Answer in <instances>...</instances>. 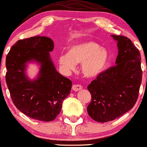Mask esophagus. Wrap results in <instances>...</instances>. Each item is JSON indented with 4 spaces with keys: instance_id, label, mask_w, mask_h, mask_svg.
<instances>
[{
    "instance_id": "esophagus-1",
    "label": "esophagus",
    "mask_w": 147,
    "mask_h": 147,
    "mask_svg": "<svg viewBox=\"0 0 147 147\" xmlns=\"http://www.w3.org/2000/svg\"><path fill=\"white\" fill-rule=\"evenodd\" d=\"M82 88H83V87L79 84H74L73 86H72V89H73V90L74 91L80 90L82 89Z\"/></svg>"
}]
</instances>
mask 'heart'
<instances>
[{"instance_id": "1", "label": "heart", "mask_w": 147, "mask_h": 147, "mask_svg": "<svg viewBox=\"0 0 147 147\" xmlns=\"http://www.w3.org/2000/svg\"><path fill=\"white\" fill-rule=\"evenodd\" d=\"M108 61L107 50L94 42L78 44L69 49V55H61L60 66L66 71L75 69L76 64H82V72L88 78L98 76L105 69Z\"/></svg>"}]
</instances>
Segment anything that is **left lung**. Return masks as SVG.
<instances>
[{
  "label": "left lung",
  "instance_id": "8db88e82",
  "mask_svg": "<svg viewBox=\"0 0 147 147\" xmlns=\"http://www.w3.org/2000/svg\"><path fill=\"white\" fill-rule=\"evenodd\" d=\"M112 37L118 42L116 64L99 74L88 86L92 97L88 113L100 123L113 121L135 106L142 79L138 49L126 36Z\"/></svg>",
  "mask_w": 147,
  "mask_h": 147
}]
</instances>
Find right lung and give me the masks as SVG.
Instances as JSON below:
<instances>
[{
	"instance_id": "obj_1",
	"label": "right lung",
	"mask_w": 147,
	"mask_h": 147,
	"mask_svg": "<svg viewBox=\"0 0 147 147\" xmlns=\"http://www.w3.org/2000/svg\"><path fill=\"white\" fill-rule=\"evenodd\" d=\"M54 42L45 36L18 40L6 57L5 80L15 107L25 115L40 121H52L60 113L64 99L70 94L72 82L58 73L50 59ZM41 64L37 80L25 74L27 61Z\"/></svg>"
}]
</instances>
